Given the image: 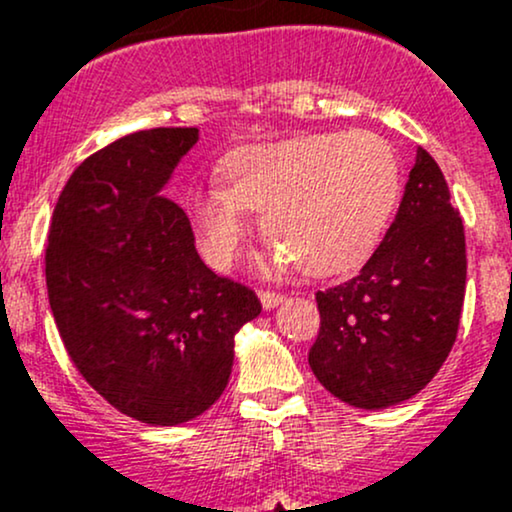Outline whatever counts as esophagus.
<instances>
[{
    "mask_svg": "<svg viewBox=\"0 0 512 512\" xmlns=\"http://www.w3.org/2000/svg\"><path fill=\"white\" fill-rule=\"evenodd\" d=\"M260 301H262V308H264V310H274L276 305L284 303L286 298L281 296V293H274V291H262V293H260Z\"/></svg>",
    "mask_w": 512,
    "mask_h": 512,
    "instance_id": "esophagus-1",
    "label": "esophagus"
}]
</instances>
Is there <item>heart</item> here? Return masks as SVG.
I'll list each match as a JSON object with an SVG mask.
<instances>
[{
    "label": "heart",
    "instance_id": "b5f03b06",
    "mask_svg": "<svg viewBox=\"0 0 512 512\" xmlns=\"http://www.w3.org/2000/svg\"><path fill=\"white\" fill-rule=\"evenodd\" d=\"M226 185L192 199L199 248L228 269L264 211V236L281 252L276 267L301 264L308 276L349 274L368 260L397 209L399 161L387 139L366 129L298 134L233 151Z\"/></svg>",
    "mask_w": 512,
    "mask_h": 512
}]
</instances>
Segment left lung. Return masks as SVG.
<instances>
[{
    "mask_svg": "<svg viewBox=\"0 0 512 512\" xmlns=\"http://www.w3.org/2000/svg\"><path fill=\"white\" fill-rule=\"evenodd\" d=\"M467 281L460 211L424 149L383 243L351 281L317 293L315 378L358 409H385L431 383L455 344Z\"/></svg>",
    "mask_w": 512,
    "mask_h": 512,
    "instance_id": "8db88e82",
    "label": "left lung"
}]
</instances>
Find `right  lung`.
Returning a JSON list of instances; mask_svg holds the SVG:
<instances>
[{
    "mask_svg": "<svg viewBox=\"0 0 512 512\" xmlns=\"http://www.w3.org/2000/svg\"><path fill=\"white\" fill-rule=\"evenodd\" d=\"M197 139V127H156L88 156L57 199L45 252L76 370L151 426L185 424L221 397L236 334L262 310L202 262L187 214L161 195Z\"/></svg>",
    "mask_w": 512,
    "mask_h": 512,
    "instance_id": "obj_1",
    "label": "right lung"
}]
</instances>
